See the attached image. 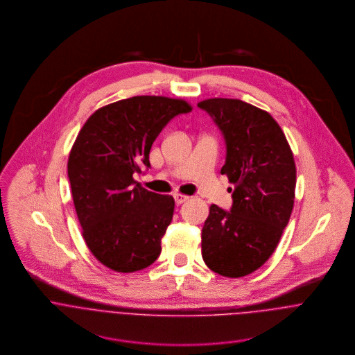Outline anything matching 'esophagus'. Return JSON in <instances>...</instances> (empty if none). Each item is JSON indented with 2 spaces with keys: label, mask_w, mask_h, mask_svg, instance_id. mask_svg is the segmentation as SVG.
<instances>
[{
  "label": "esophagus",
  "mask_w": 355,
  "mask_h": 355,
  "mask_svg": "<svg viewBox=\"0 0 355 355\" xmlns=\"http://www.w3.org/2000/svg\"><path fill=\"white\" fill-rule=\"evenodd\" d=\"M173 198H175V202L178 203V205H180V203L186 202L187 200H189V197L187 196H183V194H173Z\"/></svg>",
  "instance_id": "1"
}]
</instances>
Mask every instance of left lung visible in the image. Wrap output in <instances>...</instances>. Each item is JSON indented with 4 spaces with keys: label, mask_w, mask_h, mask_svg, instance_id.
Instances as JSON below:
<instances>
[{
    "label": "left lung",
    "mask_w": 355,
    "mask_h": 355,
    "mask_svg": "<svg viewBox=\"0 0 355 355\" xmlns=\"http://www.w3.org/2000/svg\"><path fill=\"white\" fill-rule=\"evenodd\" d=\"M198 106L224 135L221 175L235 186L231 210L210 206L203 261L221 276L242 277L269 259L288 224L297 183L294 155L268 112L232 98H209Z\"/></svg>",
    "instance_id": "8db88e82"
}]
</instances>
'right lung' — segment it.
Wrapping results in <instances>:
<instances>
[{
  "label": "right lung",
  "mask_w": 355,
  "mask_h": 355,
  "mask_svg": "<svg viewBox=\"0 0 355 355\" xmlns=\"http://www.w3.org/2000/svg\"><path fill=\"white\" fill-rule=\"evenodd\" d=\"M184 100L138 96L96 110L79 131L68 178L85 242L106 268L131 273L161 253L175 200L134 180L149 168L153 142L175 116L191 112Z\"/></svg>",
  "instance_id": "add662e5"
}]
</instances>
